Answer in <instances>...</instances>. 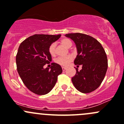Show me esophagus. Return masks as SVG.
Wrapping results in <instances>:
<instances>
[{
  "label": "esophagus",
  "instance_id": "esophagus-1",
  "mask_svg": "<svg viewBox=\"0 0 124 124\" xmlns=\"http://www.w3.org/2000/svg\"><path fill=\"white\" fill-rule=\"evenodd\" d=\"M66 69H67V68H66V67H62V71H65V70H66Z\"/></svg>",
  "mask_w": 124,
  "mask_h": 124
}]
</instances>
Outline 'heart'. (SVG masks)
<instances>
[{
    "label": "heart",
    "mask_w": 124,
    "mask_h": 124,
    "mask_svg": "<svg viewBox=\"0 0 124 124\" xmlns=\"http://www.w3.org/2000/svg\"><path fill=\"white\" fill-rule=\"evenodd\" d=\"M60 43L67 48L71 47V46H72V42L70 39L67 38H64L61 39ZM48 52L52 57L55 56V54H56L55 44H52L50 45L48 48ZM72 60L73 57L71 55H66V56L58 57L55 60V62L62 66H67Z\"/></svg>",
    "instance_id": "b5f03b06"
}]
</instances>
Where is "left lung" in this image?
I'll use <instances>...</instances> for the list:
<instances>
[{
    "mask_svg": "<svg viewBox=\"0 0 124 124\" xmlns=\"http://www.w3.org/2000/svg\"><path fill=\"white\" fill-rule=\"evenodd\" d=\"M66 37L74 41L78 55L74 61L77 66L82 65V69L71 78L77 90L83 93L94 91L102 83L108 69V60L103 46L92 37L81 33L66 34Z\"/></svg>",
    "mask_w": 124,
    "mask_h": 124,
    "instance_id": "1",
    "label": "left lung"
}]
</instances>
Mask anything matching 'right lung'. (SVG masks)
<instances>
[{
  "instance_id": "add662e5",
  "label": "right lung",
  "mask_w": 124,
  "mask_h": 124,
  "mask_svg": "<svg viewBox=\"0 0 124 124\" xmlns=\"http://www.w3.org/2000/svg\"><path fill=\"white\" fill-rule=\"evenodd\" d=\"M60 37L35 34L20 44L16 56L17 70L26 87L34 93L44 95L50 92L62 73L61 66L55 62L50 68H44L52 60L49 46Z\"/></svg>"
}]
</instances>
